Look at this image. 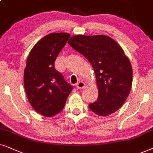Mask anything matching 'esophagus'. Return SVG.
<instances>
[{"mask_svg": "<svg viewBox=\"0 0 153 153\" xmlns=\"http://www.w3.org/2000/svg\"><path fill=\"white\" fill-rule=\"evenodd\" d=\"M85 86V83L84 82H82V81H80L76 84V87L78 89H81L84 88Z\"/></svg>", "mask_w": 153, "mask_h": 153, "instance_id": "esophagus-1", "label": "esophagus"}]
</instances>
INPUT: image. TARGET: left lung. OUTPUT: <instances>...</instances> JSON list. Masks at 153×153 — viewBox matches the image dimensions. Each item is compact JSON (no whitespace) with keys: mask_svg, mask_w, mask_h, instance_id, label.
Returning a JSON list of instances; mask_svg holds the SVG:
<instances>
[{"mask_svg":"<svg viewBox=\"0 0 153 153\" xmlns=\"http://www.w3.org/2000/svg\"><path fill=\"white\" fill-rule=\"evenodd\" d=\"M68 43L89 61L97 78V100L89 109L100 116L115 113L125 102L132 84V68L121 47L107 36L78 35Z\"/></svg>","mask_w":153,"mask_h":153,"instance_id":"1","label":"left lung"}]
</instances>
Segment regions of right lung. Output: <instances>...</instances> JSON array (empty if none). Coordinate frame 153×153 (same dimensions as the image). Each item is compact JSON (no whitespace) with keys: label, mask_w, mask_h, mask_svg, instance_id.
Returning a JSON list of instances; mask_svg holds the SVG:
<instances>
[{"label":"right lung","mask_w":153,"mask_h":153,"mask_svg":"<svg viewBox=\"0 0 153 153\" xmlns=\"http://www.w3.org/2000/svg\"><path fill=\"white\" fill-rule=\"evenodd\" d=\"M70 35L53 33L45 36L29 53L24 82L28 100L36 112L52 117L64 108L73 87L54 68V62Z\"/></svg>","instance_id":"right-lung-1"}]
</instances>
